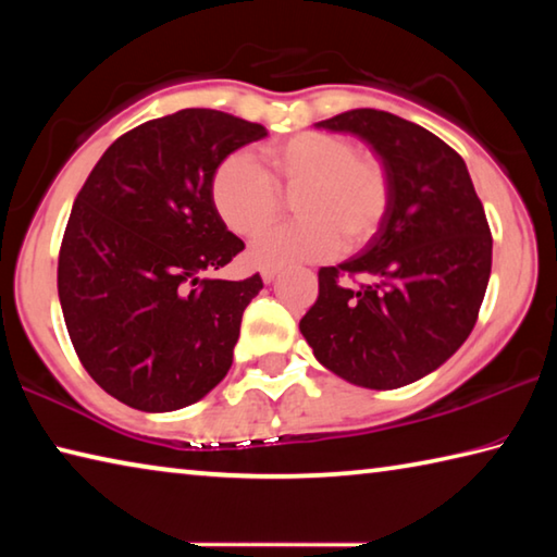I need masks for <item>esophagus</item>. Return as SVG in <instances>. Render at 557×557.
<instances>
[{
    "mask_svg": "<svg viewBox=\"0 0 557 557\" xmlns=\"http://www.w3.org/2000/svg\"><path fill=\"white\" fill-rule=\"evenodd\" d=\"M260 277H262V282H268V285H270V282H275V280L280 277V268H272V265H265V268H262V270H260Z\"/></svg>",
    "mask_w": 557,
    "mask_h": 557,
    "instance_id": "1",
    "label": "esophagus"
}]
</instances>
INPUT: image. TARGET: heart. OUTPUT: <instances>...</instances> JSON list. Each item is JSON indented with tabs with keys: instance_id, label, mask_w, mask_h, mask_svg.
<instances>
[{
	"instance_id": "heart-1",
	"label": "heart",
	"mask_w": 557,
	"mask_h": 557,
	"mask_svg": "<svg viewBox=\"0 0 557 557\" xmlns=\"http://www.w3.org/2000/svg\"><path fill=\"white\" fill-rule=\"evenodd\" d=\"M295 194L299 219L275 225L250 245L258 265H292L358 250L381 231L393 201L383 159L332 132H299L260 149V164L233 152L211 176V201L235 235H256Z\"/></svg>"
}]
</instances>
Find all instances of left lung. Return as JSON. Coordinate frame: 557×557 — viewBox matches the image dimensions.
Here are the masks:
<instances>
[{
    "mask_svg": "<svg viewBox=\"0 0 557 557\" xmlns=\"http://www.w3.org/2000/svg\"><path fill=\"white\" fill-rule=\"evenodd\" d=\"M366 139L388 166L393 201L361 256L319 270L299 332L317 361L373 391L440 369L467 342L492 275V231L465 159L430 129L383 110L317 122ZM363 276L361 288L344 278Z\"/></svg>",
    "mask_w": 557,
    "mask_h": 557,
    "instance_id": "8db88e82",
    "label": "left lung"
}]
</instances>
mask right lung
<instances>
[{"label": "right lung", "mask_w": 557, "mask_h": 557, "mask_svg": "<svg viewBox=\"0 0 557 557\" xmlns=\"http://www.w3.org/2000/svg\"><path fill=\"white\" fill-rule=\"evenodd\" d=\"M268 135L258 122L186 108L125 132L75 196L59 252V299L83 369L145 412L201 400L233 363L260 275L206 280L238 256L211 176Z\"/></svg>", "instance_id": "add662e5"}]
</instances>
